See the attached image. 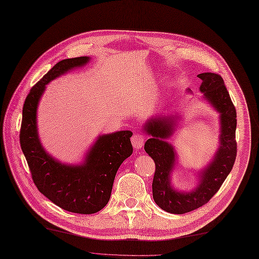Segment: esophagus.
<instances>
[{"label":"esophagus","mask_w":259,"mask_h":259,"mask_svg":"<svg viewBox=\"0 0 259 259\" xmlns=\"http://www.w3.org/2000/svg\"><path fill=\"white\" fill-rule=\"evenodd\" d=\"M144 141H145L144 137L142 136L141 134H139V133L135 134L134 136L132 137V144H133L135 150L142 149V146H143V144H144Z\"/></svg>","instance_id":"1"}]
</instances>
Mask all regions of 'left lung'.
<instances>
[{
    "label": "left lung",
    "instance_id": "left-lung-1",
    "mask_svg": "<svg viewBox=\"0 0 259 259\" xmlns=\"http://www.w3.org/2000/svg\"><path fill=\"white\" fill-rule=\"evenodd\" d=\"M202 99L219 114V146L207 165L197 174V186L192 191L177 190L171 183V173L178 163L177 154L167 139L176 131L180 115H157L143 124L150 136L144 150L155 161L153 198L159 207L171 214H184L205 204L217 193L236 159V109L225 86L224 79L214 72L199 73ZM191 91H189L190 93Z\"/></svg>",
    "mask_w": 259,
    "mask_h": 259
}]
</instances>
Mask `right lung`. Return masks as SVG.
<instances>
[{
    "label": "right lung",
    "mask_w": 259,
    "mask_h": 259,
    "mask_svg": "<svg viewBox=\"0 0 259 259\" xmlns=\"http://www.w3.org/2000/svg\"><path fill=\"white\" fill-rule=\"evenodd\" d=\"M90 61V57L60 61L33 86L24 102L20 132L21 149L36 188L61 208L78 214H94L107 204L117 170L133 153L131 131L100 135L80 164L60 162L40 141L36 114L45 85Z\"/></svg>",
    "instance_id": "1"
}]
</instances>
